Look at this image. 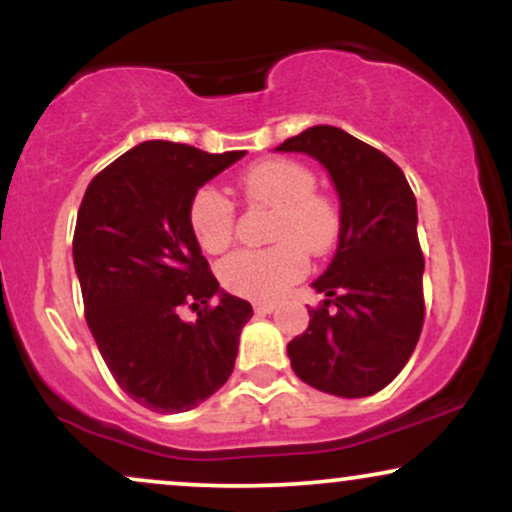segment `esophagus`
<instances>
[{
	"instance_id": "34e87169",
	"label": "esophagus",
	"mask_w": 512,
	"mask_h": 512,
	"mask_svg": "<svg viewBox=\"0 0 512 512\" xmlns=\"http://www.w3.org/2000/svg\"><path fill=\"white\" fill-rule=\"evenodd\" d=\"M276 310V303H255V313L257 315H269V313H274Z\"/></svg>"
}]
</instances>
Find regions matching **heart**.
I'll return each instance as SVG.
<instances>
[{
  "instance_id": "heart-1",
  "label": "heart",
  "mask_w": 512,
  "mask_h": 512,
  "mask_svg": "<svg viewBox=\"0 0 512 512\" xmlns=\"http://www.w3.org/2000/svg\"><path fill=\"white\" fill-rule=\"evenodd\" d=\"M315 175L301 163L262 161L245 170L238 187L252 204L276 209L267 250H240L219 267L221 284L252 301H274L308 272L303 250L322 255L339 236V214L315 192ZM190 231L204 252H223L233 240L236 211L216 187H202L187 211Z\"/></svg>"
}]
</instances>
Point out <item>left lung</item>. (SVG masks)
<instances>
[{
	"instance_id": "8db88e82",
	"label": "left lung",
	"mask_w": 512,
	"mask_h": 512,
	"mask_svg": "<svg viewBox=\"0 0 512 512\" xmlns=\"http://www.w3.org/2000/svg\"><path fill=\"white\" fill-rule=\"evenodd\" d=\"M274 151L315 158L339 197L337 252L313 281L325 303L286 346L291 368L327 395H375L409 361L424 325L414 192L397 163L339 127H308Z\"/></svg>"
}]
</instances>
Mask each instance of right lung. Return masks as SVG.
<instances>
[{
	"mask_svg": "<svg viewBox=\"0 0 512 512\" xmlns=\"http://www.w3.org/2000/svg\"><path fill=\"white\" fill-rule=\"evenodd\" d=\"M243 156L142 142L91 180L76 216L88 330L117 385L158 414L199 407L236 366L252 308L209 272L187 211L199 187ZM211 297L220 298L214 309ZM180 304L205 310L187 323Z\"/></svg>",
	"mask_w": 512,
	"mask_h": 512,
	"instance_id": "right-lung-1",
	"label": "right lung"
}]
</instances>
